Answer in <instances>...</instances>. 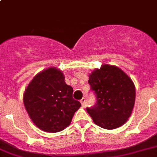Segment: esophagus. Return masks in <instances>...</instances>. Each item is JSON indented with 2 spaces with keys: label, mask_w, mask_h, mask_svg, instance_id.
<instances>
[{
  "label": "esophagus",
  "mask_w": 157,
  "mask_h": 157,
  "mask_svg": "<svg viewBox=\"0 0 157 157\" xmlns=\"http://www.w3.org/2000/svg\"><path fill=\"white\" fill-rule=\"evenodd\" d=\"M85 98L83 97V98H82V99L81 100H80V102H81V104H82V106L83 107H85Z\"/></svg>",
  "instance_id": "obj_1"
}]
</instances>
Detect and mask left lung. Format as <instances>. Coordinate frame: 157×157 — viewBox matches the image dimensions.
I'll return each instance as SVG.
<instances>
[{
	"instance_id": "8db88e82",
	"label": "left lung",
	"mask_w": 157,
	"mask_h": 157,
	"mask_svg": "<svg viewBox=\"0 0 157 157\" xmlns=\"http://www.w3.org/2000/svg\"><path fill=\"white\" fill-rule=\"evenodd\" d=\"M88 83L97 102L86 111L93 122L105 129L122 126L131 116L135 102V86L121 68L102 64L89 75Z\"/></svg>"
}]
</instances>
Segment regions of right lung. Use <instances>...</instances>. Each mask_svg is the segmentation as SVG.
Masks as SVG:
<instances>
[{"instance_id":"add662e5","label":"right lung","mask_w":157,"mask_h":157,"mask_svg":"<svg viewBox=\"0 0 157 157\" xmlns=\"http://www.w3.org/2000/svg\"><path fill=\"white\" fill-rule=\"evenodd\" d=\"M72 86L66 84L61 70L51 67L38 73L23 93V103L35 125L56 133L68 127L81 104L73 99Z\"/></svg>"}]
</instances>
